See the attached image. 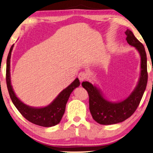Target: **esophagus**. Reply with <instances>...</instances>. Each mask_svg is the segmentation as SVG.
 I'll return each mask as SVG.
<instances>
[{
	"label": "esophagus",
	"mask_w": 153,
	"mask_h": 153,
	"mask_svg": "<svg viewBox=\"0 0 153 153\" xmlns=\"http://www.w3.org/2000/svg\"><path fill=\"white\" fill-rule=\"evenodd\" d=\"M78 77H79V79L80 80V81L82 82L83 80H85L86 79L87 75H86V74L85 73V72H80V73L79 74V75H78Z\"/></svg>",
	"instance_id": "1"
}]
</instances>
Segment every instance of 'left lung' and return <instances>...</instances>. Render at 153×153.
<instances>
[{
	"label": "left lung",
	"instance_id": "left-lung-1",
	"mask_svg": "<svg viewBox=\"0 0 153 153\" xmlns=\"http://www.w3.org/2000/svg\"><path fill=\"white\" fill-rule=\"evenodd\" d=\"M126 40L134 47L140 56V74L139 82L131 94L125 100L111 102L106 99L102 91L88 81L82 82V87L88 92L89 110L95 121L100 125H113L121 123L130 117L136 111L146 89L148 80L147 60L143 45L127 29L125 32Z\"/></svg>",
	"mask_w": 153,
	"mask_h": 153
}]
</instances>
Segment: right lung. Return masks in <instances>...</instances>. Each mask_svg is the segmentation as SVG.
I'll list each match as a JSON object with an SVG mask.
<instances>
[{
  "instance_id": "1",
  "label": "right lung",
  "mask_w": 153,
  "mask_h": 153,
  "mask_svg": "<svg viewBox=\"0 0 153 153\" xmlns=\"http://www.w3.org/2000/svg\"><path fill=\"white\" fill-rule=\"evenodd\" d=\"M14 45L10 47L7 60V73L6 80L10 97L14 105L18 109L23 117L28 121L34 125L51 127L56 125L61 120L63 114L65 113L66 105L72 92L74 88L79 87L80 81L78 78L74 80L70 85L62 90L55 99L50 105L45 107H32L23 103L14 93L10 80V57Z\"/></svg>"
}]
</instances>
